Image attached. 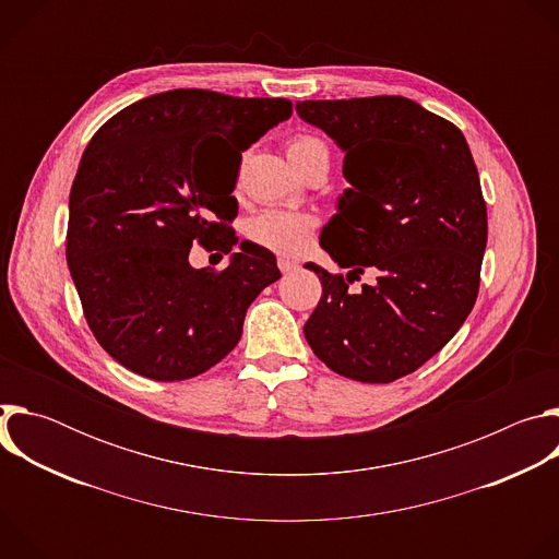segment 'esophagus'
I'll return each mask as SVG.
<instances>
[{"label":"esophagus","instance_id":"esophagus-1","mask_svg":"<svg viewBox=\"0 0 559 559\" xmlns=\"http://www.w3.org/2000/svg\"><path fill=\"white\" fill-rule=\"evenodd\" d=\"M298 267V263L296 261H289V259H278V270L283 272V274H289V272H294Z\"/></svg>","mask_w":559,"mask_h":559}]
</instances>
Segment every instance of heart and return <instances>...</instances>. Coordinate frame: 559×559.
Segmentation results:
<instances>
[{"label":"heart","mask_w":559,"mask_h":559,"mask_svg":"<svg viewBox=\"0 0 559 559\" xmlns=\"http://www.w3.org/2000/svg\"><path fill=\"white\" fill-rule=\"evenodd\" d=\"M287 156L300 173H305L318 156H328V147L311 134H296L287 141ZM313 229V216L285 210H263L250 216L243 225L246 236L254 246L287 257L302 254L309 248Z\"/></svg>","instance_id":"obj_1"}]
</instances>
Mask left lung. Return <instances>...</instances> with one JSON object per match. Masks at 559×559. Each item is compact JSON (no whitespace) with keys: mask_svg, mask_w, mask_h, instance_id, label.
<instances>
[{"mask_svg":"<svg viewBox=\"0 0 559 559\" xmlns=\"http://www.w3.org/2000/svg\"><path fill=\"white\" fill-rule=\"evenodd\" d=\"M343 150L352 188L321 248L347 276L307 263L323 296L305 323L311 352L360 382L414 373L462 328L480 289L487 203L464 134L405 97L298 102ZM367 266L379 283L354 295Z\"/></svg>","mask_w":559,"mask_h":559,"instance_id":"left-lung-1","label":"left lung"}]
</instances>
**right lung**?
Segmentation results:
<instances>
[{
  "instance_id": "add662e5",
  "label": "right lung",
  "mask_w": 559,
  "mask_h": 559,
  "mask_svg": "<svg viewBox=\"0 0 559 559\" xmlns=\"http://www.w3.org/2000/svg\"><path fill=\"white\" fill-rule=\"evenodd\" d=\"M289 99L181 88L110 117L70 190L66 261L97 343L162 382L194 378L241 341L252 300L281 278L250 241L223 270H194L192 243L229 254L236 177L212 152H241L289 119Z\"/></svg>"
}]
</instances>
